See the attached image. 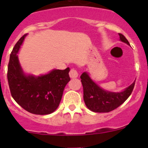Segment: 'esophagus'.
Here are the masks:
<instances>
[{
    "instance_id": "esophagus-1",
    "label": "esophagus",
    "mask_w": 148,
    "mask_h": 148,
    "mask_svg": "<svg viewBox=\"0 0 148 148\" xmlns=\"http://www.w3.org/2000/svg\"><path fill=\"white\" fill-rule=\"evenodd\" d=\"M69 77H71V79L77 78V77H78V72H77L75 69H72L70 70L69 71Z\"/></svg>"
}]
</instances>
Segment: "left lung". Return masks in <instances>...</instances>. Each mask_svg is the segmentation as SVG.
Instances as JSON below:
<instances>
[{
	"instance_id": "obj_1",
	"label": "left lung",
	"mask_w": 148,
	"mask_h": 148,
	"mask_svg": "<svg viewBox=\"0 0 148 148\" xmlns=\"http://www.w3.org/2000/svg\"><path fill=\"white\" fill-rule=\"evenodd\" d=\"M120 40L127 44L130 43L122 34H119ZM80 78L83 85L84 101L89 110L95 112H109L117 108L130 96L135 82L119 92H110L99 86L92 80L87 71L82 74Z\"/></svg>"
}]
</instances>
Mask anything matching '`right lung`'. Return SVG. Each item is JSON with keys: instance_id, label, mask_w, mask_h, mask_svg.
Wrapping results in <instances>:
<instances>
[{"instance_id": "right-lung-1", "label": "right lung", "mask_w": 148, "mask_h": 148, "mask_svg": "<svg viewBox=\"0 0 148 148\" xmlns=\"http://www.w3.org/2000/svg\"><path fill=\"white\" fill-rule=\"evenodd\" d=\"M27 34L13 49L8 66V81L12 97L19 105L32 114H49L59 107L66 85L70 81V69H52L47 74H26L19 62L21 46Z\"/></svg>"}]
</instances>
